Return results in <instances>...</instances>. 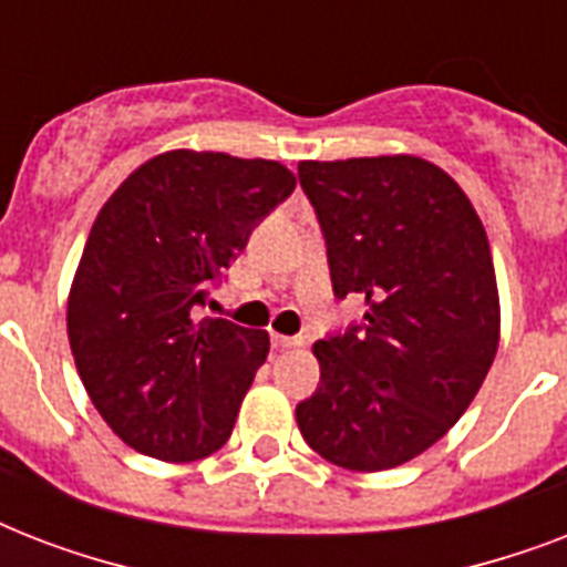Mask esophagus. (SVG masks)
<instances>
[{
	"label": "esophagus",
	"mask_w": 567,
	"mask_h": 567,
	"mask_svg": "<svg viewBox=\"0 0 567 567\" xmlns=\"http://www.w3.org/2000/svg\"><path fill=\"white\" fill-rule=\"evenodd\" d=\"M270 341H274L276 350H291V347L302 344L300 336H279V332H274V336H270Z\"/></svg>",
	"instance_id": "34e87169"
}]
</instances>
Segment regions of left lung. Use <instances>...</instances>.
Listing matches in <instances>:
<instances>
[{
  "label": "left lung",
  "instance_id": "1",
  "mask_svg": "<svg viewBox=\"0 0 567 567\" xmlns=\"http://www.w3.org/2000/svg\"><path fill=\"white\" fill-rule=\"evenodd\" d=\"M338 300L364 320L320 338L318 391L297 405L315 453L347 471L421 456L465 414L501 341L492 249L474 205L414 155L300 162Z\"/></svg>",
  "mask_w": 567,
  "mask_h": 567
}]
</instances>
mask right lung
Here are the masks:
<instances>
[{
    "label": "right lung",
    "instance_id": "1",
    "mask_svg": "<svg viewBox=\"0 0 567 567\" xmlns=\"http://www.w3.org/2000/svg\"><path fill=\"white\" fill-rule=\"evenodd\" d=\"M293 185L279 162L173 150L96 214L66 336L96 412L137 453L196 462L229 441L270 338L196 309Z\"/></svg>",
    "mask_w": 567,
    "mask_h": 567
}]
</instances>
